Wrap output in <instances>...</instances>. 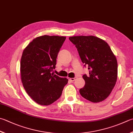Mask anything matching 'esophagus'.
<instances>
[{"label": "esophagus", "mask_w": 133, "mask_h": 133, "mask_svg": "<svg viewBox=\"0 0 133 133\" xmlns=\"http://www.w3.org/2000/svg\"><path fill=\"white\" fill-rule=\"evenodd\" d=\"M75 78H76V77H74V78H68V79H69V81L74 82L75 80Z\"/></svg>", "instance_id": "34e87169"}]
</instances>
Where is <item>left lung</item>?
<instances>
[{"label": "left lung", "mask_w": 133, "mask_h": 133, "mask_svg": "<svg viewBox=\"0 0 133 133\" xmlns=\"http://www.w3.org/2000/svg\"><path fill=\"white\" fill-rule=\"evenodd\" d=\"M77 50L89 75L83 78L85 85L79 90L81 96L92 102L104 101L111 94L117 78V62L106 42L94 36L69 37Z\"/></svg>", "instance_id": "8db88e82"}]
</instances>
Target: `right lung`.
<instances>
[{"mask_svg": "<svg viewBox=\"0 0 133 133\" xmlns=\"http://www.w3.org/2000/svg\"><path fill=\"white\" fill-rule=\"evenodd\" d=\"M66 37L44 35L34 39L24 49L20 62L22 85L36 103L49 105L61 97L68 79L52 73Z\"/></svg>", "mask_w": 133, "mask_h": 133, "instance_id": "add662e5", "label": "right lung"}]
</instances>
